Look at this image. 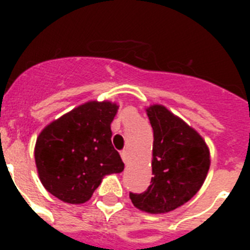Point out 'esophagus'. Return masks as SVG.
Segmentation results:
<instances>
[{
    "label": "esophagus",
    "mask_w": 250,
    "mask_h": 250,
    "mask_svg": "<svg viewBox=\"0 0 250 250\" xmlns=\"http://www.w3.org/2000/svg\"><path fill=\"white\" fill-rule=\"evenodd\" d=\"M122 156V160H123V162H125V165L128 164V152L127 150H123V152L121 153Z\"/></svg>",
    "instance_id": "34e87169"
}]
</instances>
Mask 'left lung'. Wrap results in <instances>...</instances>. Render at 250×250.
I'll list each match as a JSON object with an SVG mask.
<instances>
[{
	"instance_id": "obj_1",
	"label": "left lung",
	"mask_w": 250,
	"mask_h": 250,
	"mask_svg": "<svg viewBox=\"0 0 250 250\" xmlns=\"http://www.w3.org/2000/svg\"><path fill=\"white\" fill-rule=\"evenodd\" d=\"M153 128V176L143 193L129 192L137 209L149 214L175 210L204 184L210 167L208 145L197 131L162 105L146 109Z\"/></svg>"
}]
</instances>
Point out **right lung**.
Returning a JSON list of instances; mask_svg holds the SVG:
<instances>
[{
	"label": "right lung",
	"mask_w": 250,
	"mask_h": 250,
	"mask_svg": "<svg viewBox=\"0 0 250 250\" xmlns=\"http://www.w3.org/2000/svg\"><path fill=\"white\" fill-rule=\"evenodd\" d=\"M117 111V104L89 101L41 131L35 161L49 193L68 204H83L105 175L123 171L125 164L111 144L110 125Z\"/></svg>",
	"instance_id": "add662e5"
}]
</instances>
